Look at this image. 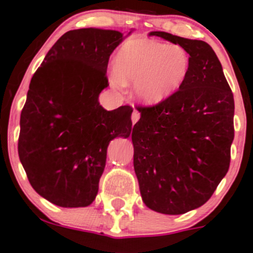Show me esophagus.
<instances>
[{"mask_svg":"<svg viewBox=\"0 0 253 253\" xmlns=\"http://www.w3.org/2000/svg\"><path fill=\"white\" fill-rule=\"evenodd\" d=\"M139 117H141V115H139V112L134 110L133 114H132V124H133V125L136 124V122L139 120Z\"/></svg>","mask_w":253,"mask_h":253,"instance_id":"1","label":"esophagus"}]
</instances>
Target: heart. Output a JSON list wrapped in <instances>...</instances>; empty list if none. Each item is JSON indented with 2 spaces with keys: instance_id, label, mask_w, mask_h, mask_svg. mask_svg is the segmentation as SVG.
<instances>
[{
  "instance_id": "b5f03b06",
  "label": "heart",
  "mask_w": 253,
  "mask_h": 253,
  "mask_svg": "<svg viewBox=\"0 0 253 253\" xmlns=\"http://www.w3.org/2000/svg\"><path fill=\"white\" fill-rule=\"evenodd\" d=\"M191 58L177 45L153 40L126 42L116 56L111 84H134V94L144 104H158L176 93L188 77Z\"/></svg>"
}]
</instances>
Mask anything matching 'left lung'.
Instances as JSON below:
<instances>
[{
	"label": "left lung",
	"instance_id": "8db88e82",
	"mask_svg": "<svg viewBox=\"0 0 253 253\" xmlns=\"http://www.w3.org/2000/svg\"><path fill=\"white\" fill-rule=\"evenodd\" d=\"M185 48L191 68L183 85L162 103L137 106L133 167L144 205L177 215L203 206L230 165L234 95L213 48L165 32H152Z\"/></svg>",
	"mask_w": 253,
	"mask_h": 253
}]
</instances>
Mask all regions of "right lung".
Instances as JSON below:
<instances>
[{"label": "right lung", "instance_id": "add662e5", "mask_svg": "<svg viewBox=\"0 0 253 253\" xmlns=\"http://www.w3.org/2000/svg\"><path fill=\"white\" fill-rule=\"evenodd\" d=\"M122 40L117 30H70L48 50L30 81L18 154L32 187L53 205H90L109 143L131 134L133 109L108 111L98 100L109 85V58Z\"/></svg>", "mask_w": 253, "mask_h": 253}]
</instances>
